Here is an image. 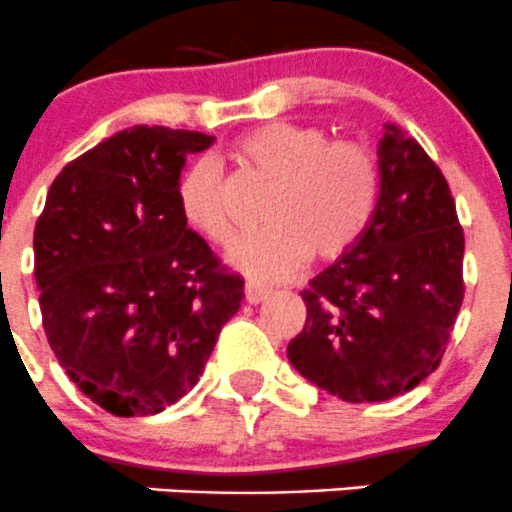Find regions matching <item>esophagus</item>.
<instances>
[{
	"label": "esophagus",
	"instance_id": "1",
	"mask_svg": "<svg viewBox=\"0 0 512 512\" xmlns=\"http://www.w3.org/2000/svg\"><path fill=\"white\" fill-rule=\"evenodd\" d=\"M267 297H270V290H265V287L252 285V282L245 287V300L250 302V305H260V302H265Z\"/></svg>",
	"mask_w": 512,
	"mask_h": 512
}]
</instances>
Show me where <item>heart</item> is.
<instances>
[{
  "label": "heart",
  "instance_id": "1",
  "mask_svg": "<svg viewBox=\"0 0 512 512\" xmlns=\"http://www.w3.org/2000/svg\"><path fill=\"white\" fill-rule=\"evenodd\" d=\"M245 170L272 182L265 230L232 245L230 262L262 282L285 280L307 260L335 262L355 247L377 200V165L367 147L330 140L302 122H267L232 147ZM177 207L190 230L222 245L230 240L225 177L210 157L192 162L177 182Z\"/></svg>",
  "mask_w": 512,
  "mask_h": 512
}]
</instances>
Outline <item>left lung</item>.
Here are the masks:
<instances>
[{"label":"left lung","instance_id":"obj_1","mask_svg":"<svg viewBox=\"0 0 512 512\" xmlns=\"http://www.w3.org/2000/svg\"><path fill=\"white\" fill-rule=\"evenodd\" d=\"M377 157L370 222L302 290L307 320L287 345L302 377L347 403H382L433 375L465 295V235L440 167L390 122Z\"/></svg>","mask_w":512,"mask_h":512}]
</instances>
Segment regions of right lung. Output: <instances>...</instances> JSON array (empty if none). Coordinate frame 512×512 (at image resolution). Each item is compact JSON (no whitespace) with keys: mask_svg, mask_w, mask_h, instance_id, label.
I'll use <instances>...</instances> for the list:
<instances>
[{"mask_svg":"<svg viewBox=\"0 0 512 512\" xmlns=\"http://www.w3.org/2000/svg\"><path fill=\"white\" fill-rule=\"evenodd\" d=\"M215 137L130 127L54 177L34 227L49 347L69 380L117 418L162 413L192 390L242 280L177 207L187 155Z\"/></svg>","mask_w":512,"mask_h":512,"instance_id":"right-lung-1","label":"right lung"}]
</instances>
